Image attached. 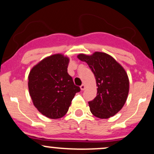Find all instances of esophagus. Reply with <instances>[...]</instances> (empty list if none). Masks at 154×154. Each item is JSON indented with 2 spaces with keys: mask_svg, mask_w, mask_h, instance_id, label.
Instances as JSON below:
<instances>
[{
  "mask_svg": "<svg viewBox=\"0 0 154 154\" xmlns=\"http://www.w3.org/2000/svg\"><path fill=\"white\" fill-rule=\"evenodd\" d=\"M80 88H81V90H82V91H84V90L85 89V85L84 84H82V85L80 86Z\"/></svg>",
  "mask_w": 154,
  "mask_h": 154,
  "instance_id": "1",
  "label": "esophagus"
}]
</instances>
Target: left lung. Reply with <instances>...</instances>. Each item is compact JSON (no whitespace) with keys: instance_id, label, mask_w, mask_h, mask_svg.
I'll list each match as a JSON object with an SVG mask.
<instances>
[{"instance_id":"left-lung-1","label":"left lung","mask_w":154,"mask_h":154,"mask_svg":"<svg viewBox=\"0 0 154 154\" xmlns=\"http://www.w3.org/2000/svg\"><path fill=\"white\" fill-rule=\"evenodd\" d=\"M77 58L88 64L96 79L97 95L88 102L92 114L100 119L114 116L125 105L129 93V79L125 70L110 55L95 52L79 54Z\"/></svg>"}]
</instances>
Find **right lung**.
Instances as JSON below:
<instances>
[{"label":"right lung","instance_id":"obj_1","mask_svg":"<svg viewBox=\"0 0 154 154\" xmlns=\"http://www.w3.org/2000/svg\"><path fill=\"white\" fill-rule=\"evenodd\" d=\"M69 59L54 54L40 61L28 76V88L33 104L50 119L61 118L68 111L80 88L74 84L67 72Z\"/></svg>","mask_w":154,"mask_h":154}]
</instances>
